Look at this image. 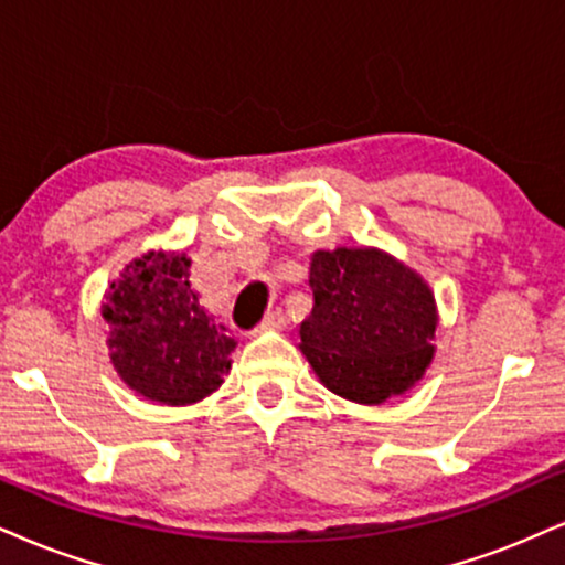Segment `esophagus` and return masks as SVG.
Instances as JSON below:
<instances>
[{"label": "esophagus", "instance_id": "obj_1", "mask_svg": "<svg viewBox=\"0 0 565 565\" xmlns=\"http://www.w3.org/2000/svg\"><path fill=\"white\" fill-rule=\"evenodd\" d=\"M280 327H285V315H282L280 309H275V311H269V315L262 319L259 330H280Z\"/></svg>", "mask_w": 565, "mask_h": 565}]
</instances>
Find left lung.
<instances>
[{"mask_svg":"<svg viewBox=\"0 0 565 565\" xmlns=\"http://www.w3.org/2000/svg\"><path fill=\"white\" fill-rule=\"evenodd\" d=\"M315 309L301 351L332 393L382 403L422 377L435 353V296L416 271L374 248L317 250Z\"/></svg>","mask_w":565,"mask_h":565,"instance_id":"left-lung-1","label":"left lung"}]
</instances>
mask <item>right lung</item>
<instances>
[{
	"label": "right lung",
	"instance_id": "add662e5",
	"mask_svg": "<svg viewBox=\"0 0 565 565\" xmlns=\"http://www.w3.org/2000/svg\"><path fill=\"white\" fill-rule=\"evenodd\" d=\"M185 254H146L109 285L102 317L109 356L143 398L185 406L222 385L235 340L199 306Z\"/></svg>",
	"mask_w": 565,
	"mask_h": 565
}]
</instances>
